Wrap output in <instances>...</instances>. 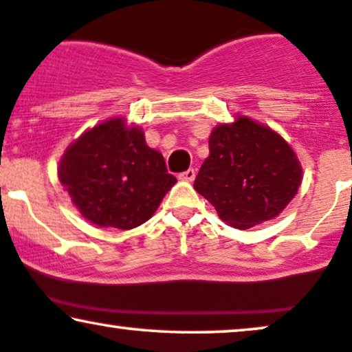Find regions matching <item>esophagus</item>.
I'll return each instance as SVG.
<instances>
[{
  "mask_svg": "<svg viewBox=\"0 0 352 352\" xmlns=\"http://www.w3.org/2000/svg\"><path fill=\"white\" fill-rule=\"evenodd\" d=\"M194 177H196V171H194L192 168H189L188 171L181 173L179 175V179H183V181H194Z\"/></svg>",
  "mask_w": 352,
  "mask_h": 352,
  "instance_id": "esophagus-1",
  "label": "esophagus"
}]
</instances>
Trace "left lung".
<instances>
[{"label": "left lung", "instance_id": "left-lung-1", "mask_svg": "<svg viewBox=\"0 0 352 352\" xmlns=\"http://www.w3.org/2000/svg\"><path fill=\"white\" fill-rule=\"evenodd\" d=\"M209 150L194 189L232 227L246 230L274 219L297 194L300 163L274 130L238 117L214 129Z\"/></svg>", "mask_w": 352, "mask_h": 352}]
</instances>
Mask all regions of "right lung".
Wrapping results in <instances>:
<instances>
[{
	"mask_svg": "<svg viewBox=\"0 0 352 352\" xmlns=\"http://www.w3.org/2000/svg\"><path fill=\"white\" fill-rule=\"evenodd\" d=\"M58 176L85 219L119 230L145 223L177 181L142 130L127 129L122 119L99 124L72 143Z\"/></svg>",
	"mask_w": 352,
	"mask_h": 352,
	"instance_id": "right-lung-1",
	"label": "right lung"
}]
</instances>
